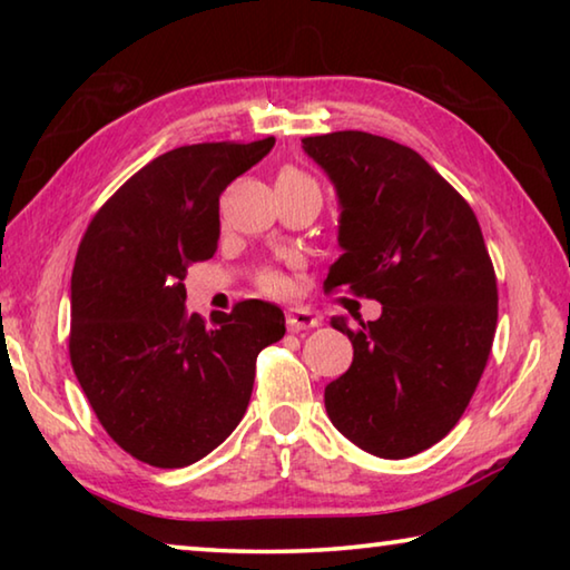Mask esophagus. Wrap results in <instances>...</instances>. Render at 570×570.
I'll return each mask as SVG.
<instances>
[{"mask_svg":"<svg viewBox=\"0 0 570 570\" xmlns=\"http://www.w3.org/2000/svg\"><path fill=\"white\" fill-rule=\"evenodd\" d=\"M322 324V316L312 312L306 306H292L286 312V326L288 332H304V330H314V326Z\"/></svg>","mask_w":570,"mask_h":570,"instance_id":"34e87169","label":"esophagus"}]
</instances>
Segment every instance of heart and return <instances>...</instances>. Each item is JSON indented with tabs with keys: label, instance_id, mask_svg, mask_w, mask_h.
Returning a JSON list of instances; mask_svg holds the SVG:
<instances>
[{
	"label": "heart",
	"instance_id": "heart-1",
	"mask_svg": "<svg viewBox=\"0 0 570 570\" xmlns=\"http://www.w3.org/2000/svg\"><path fill=\"white\" fill-rule=\"evenodd\" d=\"M282 178L286 180V178H306V176H302V173H298V170L286 168V170L278 173L276 180H282ZM262 286L266 288V292H282V288H284V278L278 276L276 272H268V274L262 276Z\"/></svg>",
	"mask_w": 570,
	"mask_h": 570
}]
</instances>
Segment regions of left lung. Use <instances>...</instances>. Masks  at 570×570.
Wrapping results in <instances>:
<instances>
[{"label":"left lung","mask_w":570,"mask_h":570,"mask_svg":"<svg viewBox=\"0 0 570 570\" xmlns=\"http://www.w3.org/2000/svg\"><path fill=\"white\" fill-rule=\"evenodd\" d=\"M340 200L344 254L324 288L377 298V322L350 330L352 366L326 384L336 430L377 458H412L455 428L485 370L498 286L465 198L420 153L362 130L304 138Z\"/></svg>","instance_id":"obj_1"}]
</instances>
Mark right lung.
<instances>
[{"label": "right lung", "mask_w": 570, "mask_h": 570, "mask_svg": "<svg viewBox=\"0 0 570 570\" xmlns=\"http://www.w3.org/2000/svg\"><path fill=\"white\" fill-rule=\"evenodd\" d=\"M274 142L163 153L98 210L77 250L72 370L105 432L153 468L193 465L236 430L258 352L286 332L282 308L262 298L204 322L183 284L216 254L220 193Z\"/></svg>", "instance_id": "obj_1"}]
</instances>
